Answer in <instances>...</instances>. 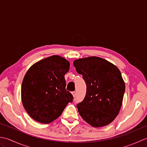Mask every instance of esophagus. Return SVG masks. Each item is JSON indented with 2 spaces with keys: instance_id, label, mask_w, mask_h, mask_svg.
<instances>
[{
  "instance_id": "34e87169",
  "label": "esophagus",
  "mask_w": 147,
  "mask_h": 147,
  "mask_svg": "<svg viewBox=\"0 0 147 147\" xmlns=\"http://www.w3.org/2000/svg\"><path fill=\"white\" fill-rule=\"evenodd\" d=\"M72 95H73V96H75V95H76V92H72Z\"/></svg>"
}]
</instances>
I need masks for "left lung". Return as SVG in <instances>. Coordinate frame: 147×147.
<instances>
[{"label": "left lung", "instance_id": "8db88e82", "mask_svg": "<svg viewBox=\"0 0 147 147\" xmlns=\"http://www.w3.org/2000/svg\"><path fill=\"white\" fill-rule=\"evenodd\" d=\"M73 65L86 85L85 97L77 105L80 115L93 127L108 125L123 104L125 83L121 71L111 62L95 56L76 59Z\"/></svg>", "mask_w": 147, "mask_h": 147}]
</instances>
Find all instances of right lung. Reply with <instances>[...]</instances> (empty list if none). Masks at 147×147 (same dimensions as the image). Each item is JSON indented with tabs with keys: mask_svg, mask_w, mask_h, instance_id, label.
Returning a JSON list of instances; mask_svg holds the SVG:
<instances>
[{
	"mask_svg": "<svg viewBox=\"0 0 147 147\" xmlns=\"http://www.w3.org/2000/svg\"><path fill=\"white\" fill-rule=\"evenodd\" d=\"M69 66L65 58L52 55L36 62L26 72L21 85V100L34 120L51 123L73 102V95L65 89L64 78Z\"/></svg>",
	"mask_w": 147,
	"mask_h": 147,
	"instance_id": "add662e5",
	"label": "right lung"
}]
</instances>
